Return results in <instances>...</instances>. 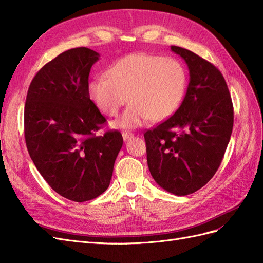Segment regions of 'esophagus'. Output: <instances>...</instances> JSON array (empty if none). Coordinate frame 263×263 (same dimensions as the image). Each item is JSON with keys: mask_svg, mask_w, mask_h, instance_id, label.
<instances>
[{"mask_svg": "<svg viewBox=\"0 0 263 263\" xmlns=\"http://www.w3.org/2000/svg\"><path fill=\"white\" fill-rule=\"evenodd\" d=\"M122 137H123V140H124V141H127V140H130V139L133 138V134H132L131 132L124 131V132H122Z\"/></svg>", "mask_w": 263, "mask_h": 263, "instance_id": "34e87169", "label": "esophagus"}]
</instances>
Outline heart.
I'll return each mask as SVG.
<instances>
[{"mask_svg": "<svg viewBox=\"0 0 263 263\" xmlns=\"http://www.w3.org/2000/svg\"><path fill=\"white\" fill-rule=\"evenodd\" d=\"M107 76L88 85L90 99L102 114L116 117L127 98L131 101L115 125L133 129L149 120L163 121L181 106L187 86V73L176 58L136 52L118 59Z\"/></svg>", "mask_w": 263, "mask_h": 263, "instance_id": "b5f03b06", "label": "heart"}]
</instances>
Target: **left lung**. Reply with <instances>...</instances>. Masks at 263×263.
<instances>
[{
  "label": "left lung",
  "instance_id": "obj_1",
  "mask_svg": "<svg viewBox=\"0 0 263 263\" xmlns=\"http://www.w3.org/2000/svg\"><path fill=\"white\" fill-rule=\"evenodd\" d=\"M190 69L175 114L144 133L147 166L162 189L177 196L205 186L218 170L234 126V107L221 72L195 52L171 46Z\"/></svg>",
  "mask_w": 263,
  "mask_h": 263
}]
</instances>
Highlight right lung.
<instances>
[{
	"mask_svg": "<svg viewBox=\"0 0 263 263\" xmlns=\"http://www.w3.org/2000/svg\"><path fill=\"white\" fill-rule=\"evenodd\" d=\"M98 59L87 47L62 52L35 74L24 109L25 142L36 168L56 193L77 202L108 189L123 144L117 130L96 134L107 122L88 93Z\"/></svg>",
	"mask_w": 263,
	"mask_h": 263,
	"instance_id": "1",
	"label": "right lung"
}]
</instances>
